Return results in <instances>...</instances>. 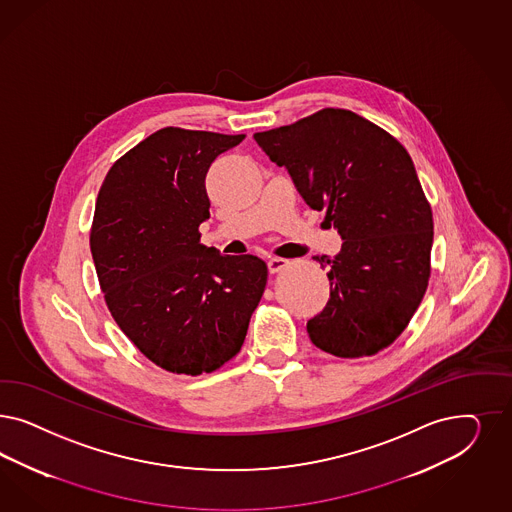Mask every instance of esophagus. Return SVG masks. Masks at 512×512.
<instances>
[{"label": "esophagus", "instance_id": "obj_1", "mask_svg": "<svg viewBox=\"0 0 512 512\" xmlns=\"http://www.w3.org/2000/svg\"><path fill=\"white\" fill-rule=\"evenodd\" d=\"M288 264H290V262L284 260V258H269V260H267L269 273H279L284 267H288Z\"/></svg>", "mask_w": 512, "mask_h": 512}]
</instances>
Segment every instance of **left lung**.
<instances>
[{
  "label": "left lung",
  "instance_id": "8db88e82",
  "mask_svg": "<svg viewBox=\"0 0 512 512\" xmlns=\"http://www.w3.org/2000/svg\"><path fill=\"white\" fill-rule=\"evenodd\" d=\"M254 139L343 239L337 256H314L331 290L307 322L314 347L337 358L390 347L431 275L433 215L409 152L367 118L333 107Z\"/></svg>",
  "mask_w": 512,
  "mask_h": 512
}]
</instances>
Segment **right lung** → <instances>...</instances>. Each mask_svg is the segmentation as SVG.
I'll list each match as a JSON object with an SVG mask.
<instances>
[{
    "mask_svg": "<svg viewBox=\"0 0 512 512\" xmlns=\"http://www.w3.org/2000/svg\"><path fill=\"white\" fill-rule=\"evenodd\" d=\"M245 135L162 128L128 150L99 188L90 250L118 328L169 373H213L241 350L267 265L199 243L205 175Z\"/></svg>",
    "mask_w": 512,
    "mask_h": 512,
    "instance_id": "right-lung-1",
    "label": "right lung"
}]
</instances>
